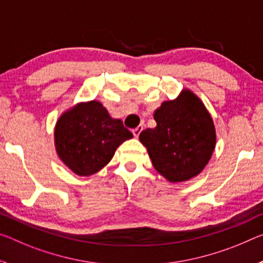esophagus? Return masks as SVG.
I'll return each mask as SVG.
<instances>
[{
  "label": "esophagus",
  "instance_id": "34e87169",
  "mask_svg": "<svg viewBox=\"0 0 263 263\" xmlns=\"http://www.w3.org/2000/svg\"><path fill=\"white\" fill-rule=\"evenodd\" d=\"M143 131V126H141V125H139L138 127H136V128H133L132 130V133H133V136L136 137V138H138L139 137V135H140V132Z\"/></svg>",
  "mask_w": 263,
  "mask_h": 263
}]
</instances>
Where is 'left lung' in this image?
Returning <instances> with one entry per match:
<instances>
[{
    "label": "left lung",
    "instance_id": "obj_1",
    "mask_svg": "<svg viewBox=\"0 0 263 263\" xmlns=\"http://www.w3.org/2000/svg\"><path fill=\"white\" fill-rule=\"evenodd\" d=\"M157 126L139 139L152 164L171 182L186 181L201 172L215 147V128L202 102L190 90L164 102L154 112Z\"/></svg>",
    "mask_w": 263,
    "mask_h": 263
}]
</instances>
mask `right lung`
Segmentation results:
<instances>
[{"label":"right lung","instance_id":"1","mask_svg":"<svg viewBox=\"0 0 263 263\" xmlns=\"http://www.w3.org/2000/svg\"><path fill=\"white\" fill-rule=\"evenodd\" d=\"M132 133L120 119L111 118L99 102L78 104L57 120L56 151L61 160L78 176L102 170Z\"/></svg>","mask_w":263,"mask_h":263}]
</instances>
